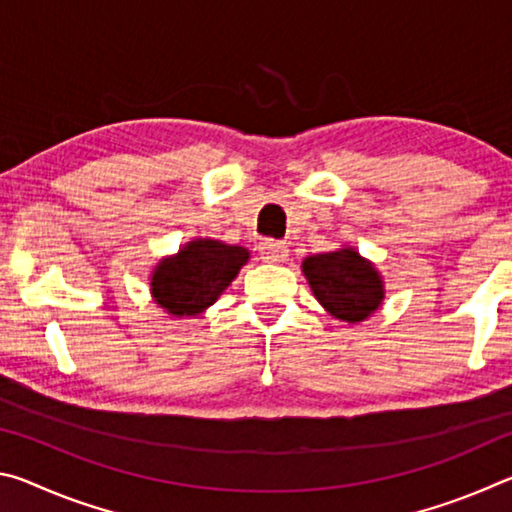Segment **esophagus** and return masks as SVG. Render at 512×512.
<instances>
[{
  "mask_svg": "<svg viewBox=\"0 0 512 512\" xmlns=\"http://www.w3.org/2000/svg\"><path fill=\"white\" fill-rule=\"evenodd\" d=\"M259 255L266 262H284L289 257V246L284 241H275V239H264L259 241Z\"/></svg>",
  "mask_w": 512,
  "mask_h": 512,
  "instance_id": "obj_1",
  "label": "esophagus"
}]
</instances>
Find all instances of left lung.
Segmentation results:
<instances>
[{
	"mask_svg": "<svg viewBox=\"0 0 512 512\" xmlns=\"http://www.w3.org/2000/svg\"><path fill=\"white\" fill-rule=\"evenodd\" d=\"M302 271L320 305L345 323L368 318L384 300L379 273L352 248L307 257Z\"/></svg>",
	"mask_w": 512,
	"mask_h": 512,
	"instance_id": "left-lung-1",
	"label": "left lung"
}]
</instances>
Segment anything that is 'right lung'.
Listing matches in <instances>:
<instances>
[{
    "instance_id": "add662e5",
    "label": "right lung",
    "mask_w": 512,
    "mask_h": 512,
    "mask_svg": "<svg viewBox=\"0 0 512 512\" xmlns=\"http://www.w3.org/2000/svg\"><path fill=\"white\" fill-rule=\"evenodd\" d=\"M248 250L212 239H196L155 268L151 293L173 316H196L221 296L248 262Z\"/></svg>"
}]
</instances>
